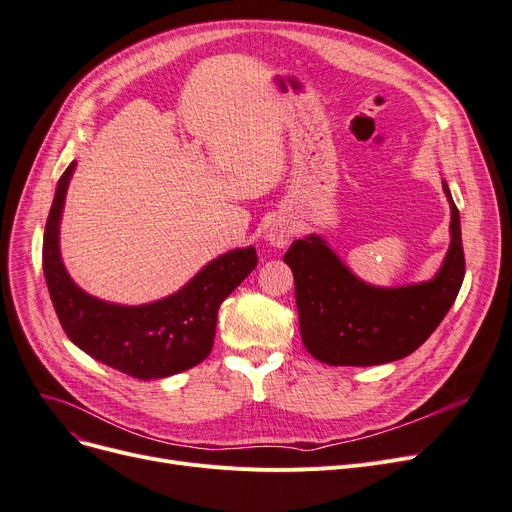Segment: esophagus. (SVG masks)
I'll return each instance as SVG.
<instances>
[{"mask_svg": "<svg viewBox=\"0 0 512 512\" xmlns=\"http://www.w3.org/2000/svg\"><path fill=\"white\" fill-rule=\"evenodd\" d=\"M265 238H268L272 247L284 249L293 238V228L291 224H286V221H274V224L268 228V232H265Z\"/></svg>", "mask_w": 512, "mask_h": 512, "instance_id": "obj_1", "label": "esophagus"}]
</instances>
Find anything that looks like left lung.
Returning a JSON list of instances; mask_svg holds the SVG:
<instances>
[{"instance_id": "8db88e82", "label": "left lung", "mask_w": 512, "mask_h": 512, "mask_svg": "<svg viewBox=\"0 0 512 512\" xmlns=\"http://www.w3.org/2000/svg\"><path fill=\"white\" fill-rule=\"evenodd\" d=\"M452 242L439 272L420 284L381 288L355 278L328 244L295 240L284 261L293 270L305 349L330 366H379L402 360L446 318L464 280L460 215L448 184Z\"/></svg>"}]
</instances>
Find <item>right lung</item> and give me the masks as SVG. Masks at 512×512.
Here are the masks:
<instances>
[{
  "instance_id": "obj_1",
  "label": "right lung",
  "mask_w": 512,
  "mask_h": 512,
  "mask_svg": "<svg viewBox=\"0 0 512 512\" xmlns=\"http://www.w3.org/2000/svg\"><path fill=\"white\" fill-rule=\"evenodd\" d=\"M73 171L75 161L58 180L43 232V274L66 337L94 360L140 381L165 379L201 364L213 349L219 305L255 270V247L219 255L182 291L161 301H100L81 291L60 257V215Z\"/></svg>"
}]
</instances>
